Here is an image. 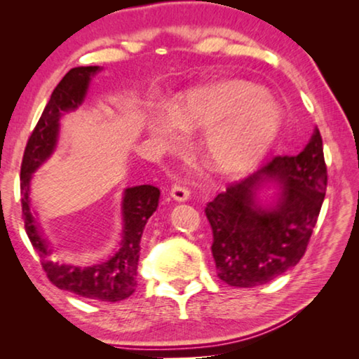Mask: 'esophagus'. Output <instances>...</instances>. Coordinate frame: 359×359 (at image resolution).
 <instances>
[{
    "instance_id": "34e87169",
    "label": "esophagus",
    "mask_w": 359,
    "mask_h": 359,
    "mask_svg": "<svg viewBox=\"0 0 359 359\" xmlns=\"http://www.w3.org/2000/svg\"><path fill=\"white\" fill-rule=\"evenodd\" d=\"M171 196L175 199L177 203H185L190 199V190H188L187 187H182V185H174L171 188Z\"/></svg>"
}]
</instances>
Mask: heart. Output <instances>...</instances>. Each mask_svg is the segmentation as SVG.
Masks as SVG:
<instances>
[{
	"label": "heart",
	"instance_id": "1",
	"mask_svg": "<svg viewBox=\"0 0 359 359\" xmlns=\"http://www.w3.org/2000/svg\"><path fill=\"white\" fill-rule=\"evenodd\" d=\"M187 128L205 131L201 145L209 168L220 174L245 172L263 160L282 126L280 111L259 85L224 81L188 92L172 104ZM151 135H171L165 114L149 120Z\"/></svg>",
	"mask_w": 359,
	"mask_h": 359
}]
</instances>
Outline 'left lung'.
Instances as JSON below:
<instances>
[{
  "label": "left lung",
  "mask_w": 359,
  "mask_h": 359,
  "mask_svg": "<svg viewBox=\"0 0 359 359\" xmlns=\"http://www.w3.org/2000/svg\"><path fill=\"white\" fill-rule=\"evenodd\" d=\"M327 184L318 128L301 154L276 156L205 208L220 280L239 288L271 282L296 266L317 224ZM276 189L269 202L260 198Z\"/></svg>",
  "instance_id": "8db88e82"
}]
</instances>
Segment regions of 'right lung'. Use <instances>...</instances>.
I'll list each match as a JSON object with an SVG mask.
<instances>
[{"label": "right lung", "instance_id": "add662e5", "mask_svg": "<svg viewBox=\"0 0 359 359\" xmlns=\"http://www.w3.org/2000/svg\"><path fill=\"white\" fill-rule=\"evenodd\" d=\"M101 66L72 68L53 90L34 131L28 139L20 169L22 217L25 231L34 250L39 253L46 274L60 290L71 291L87 299L117 302L130 297L137 287V261L145 223L158 208L160 190L154 185L125 188L121 198V242L120 248L106 261L93 266L58 263L52 259V248L44 231L38 226L32 212L29 182L57 149L60 120L82 106L92 79L101 72Z\"/></svg>", "mask_w": 359, "mask_h": 359}]
</instances>
